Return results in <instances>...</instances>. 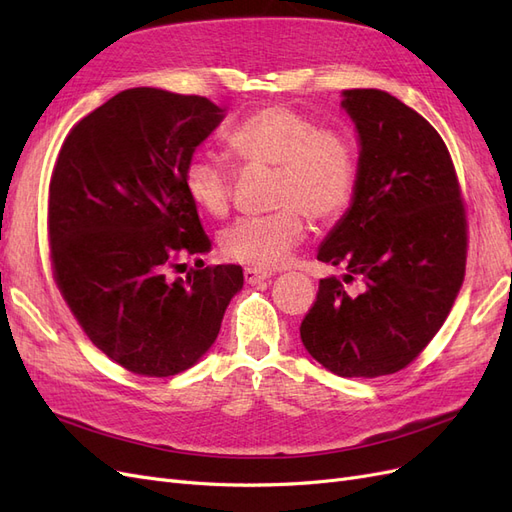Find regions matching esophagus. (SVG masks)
I'll return each mask as SVG.
<instances>
[{
	"label": "esophagus",
	"instance_id": "34e87169",
	"mask_svg": "<svg viewBox=\"0 0 512 512\" xmlns=\"http://www.w3.org/2000/svg\"><path fill=\"white\" fill-rule=\"evenodd\" d=\"M243 277H245V282H247V284L256 286V284L267 282L269 277H271V273H267V271H260V269H252V267H247V269L243 271Z\"/></svg>",
	"mask_w": 512,
	"mask_h": 512
}]
</instances>
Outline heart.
Segmentation results:
<instances>
[{"mask_svg":"<svg viewBox=\"0 0 512 512\" xmlns=\"http://www.w3.org/2000/svg\"><path fill=\"white\" fill-rule=\"evenodd\" d=\"M226 149L241 170L271 168L265 215H247L220 237L226 258L252 269H273L288 258L307 230L342 218L356 194V151L350 138L284 104L245 115L226 134ZM237 173L218 158L192 156L183 170V190L211 218H224L235 198Z\"/></svg>","mask_w":512,"mask_h":512,"instance_id":"1","label":"heart"}]
</instances>
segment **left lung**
Here are the masks:
<instances>
[{"mask_svg":"<svg viewBox=\"0 0 512 512\" xmlns=\"http://www.w3.org/2000/svg\"><path fill=\"white\" fill-rule=\"evenodd\" d=\"M361 136L356 194L324 241L320 280L301 322L307 352L342 378L408 367L440 331L466 275L468 213L451 153L431 123L380 89H348Z\"/></svg>","mask_w":512,"mask_h":512,"instance_id":"obj_1","label":"left lung"}]
</instances>
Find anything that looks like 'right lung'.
<instances>
[{"label":"right lung","instance_id":"add662e5","mask_svg":"<svg viewBox=\"0 0 512 512\" xmlns=\"http://www.w3.org/2000/svg\"><path fill=\"white\" fill-rule=\"evenodd\" d=\"M222 117L203 96L134 87L59 149L46 211L55 284L91 344L136 376L192 367L243 286L237 265L203 267L211 241L183 190L185 164ZM185 255L197 269L173 281Z\"/></svg>","mask_w":512,"mask_h":512}]
</instances>
